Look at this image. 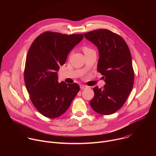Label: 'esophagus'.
I'll return each instance as SVG.
<instances>
[{
    "label": "esophagus",
    "mask_w": 156,
    "mask_h": 156,
    "mask_svg": "<svg viewBox=\"0 0 156 156\" xmlns=\"http://www.w3.org/2000/svg\"><path fill=\"white\" fill-rule=\"evenodd\" d=\"M87 87V86H86V85H82V84L80 85V88L82 89V90H83V89H86Z\"/></svg>",
    "instance_id": "34e87169"
}]
</instances>
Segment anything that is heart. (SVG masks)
I'll list each match as a JSON object with an SVG mask.
<instances>
[{
    "mask_svg": "<svg viewBox=\"0 0 156 156\" xmlns=\"http://www.w3.org/2000/svg\"><path fill=\"white\" fill-rule=\"evenodd\" d=\"M83 52L85 53V52H87V51H91V49L90 48H87V47L84 46V47H83Z\"/></svg>",
    "mask_w": 156,
    "mask_h": 156,
    "instance_id": "obj_1",
    "label": "heart"
}]
</instances>
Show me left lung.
Segmentation results:
<instances>
[{"instance_id":"left-lung-1","label":"left lung","mask_w":156,"mask_h":156,"mask_svg":"<svg viewBox=\"0 0 156 156\" xmlns=\"http://www.w3.org/2000/svg\"><path fill=\"white\" fill-rule=\"evenodd\" d=\"M84 36L98 48V71L105 82L102 89L93 88L94 96L90 105L99 114H112L125 103L134 83L129 48L120 36L108 30H93Z\"/></svg>"}]
</instances>
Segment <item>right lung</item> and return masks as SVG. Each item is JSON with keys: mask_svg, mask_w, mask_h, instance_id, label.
I'll list each match as a JSON object with an SVG mask.
<instances>
[{"mask_svg": "<svg viewBox=\"0 0 156 156\" xmlns=\"http://www.w3.org/2000/svg\"><path fill=\"white\" fill-rule=\"evenodd\" d=\"M83 38V34L46 31L31 45L25 63V83L33 104L44 116L55 119L62 115L80 91L75 83H58L57 72Z\"/></svg>", "mask_w": 156, "mask_h": 156, "instance_id": "right-lung-1", "label": "right lung"}]
</instances>
